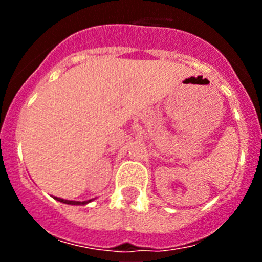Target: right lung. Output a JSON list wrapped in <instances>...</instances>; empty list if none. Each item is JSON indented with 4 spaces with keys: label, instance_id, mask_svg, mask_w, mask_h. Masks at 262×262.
Instances as JSON below:
<instances>
[{
    "label": "right lung",
    "instance_id": "1",
    "mask_svg": "<svg viewBox=\"0 0 262 262\" xmlns=\"http://www.w3.org/2000/svg\"><path fill=\"white\" fill-rule=\"evenodd\" d=\"M54 199L58 200V202L64 203V204H70V205H84V204H89L90 202L94 200V199H90V200H86V202H75V200H66V199H62V198H57V196H54Z\"/></svg>",
    "mask_w": 262,
    "mask_h": 262
}]
</instances>
